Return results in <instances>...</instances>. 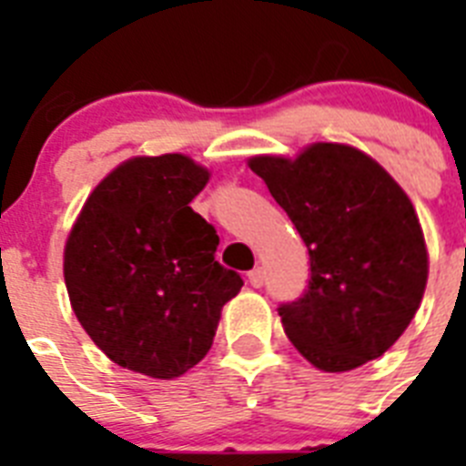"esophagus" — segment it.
Returning a JSON list of instances; mask_svg holds the SVG:
<instances>
[{
	"instance_id": "esophagus-1",
	"label": "esophagus",
	"mask_w": 466,
	"mask_h": 466,
	"mask_svg": "<svg viewBox=\"0 0 466 466\" xmlns=\"http://www.w3.org/2000/svg\"><path fill=\"white\" fill-rule=\"evenodd\" d=\"M247 279H249V284H252V287H263V279H266V270L263 268H254V270H249V275H247Z\"/></svg>"
}]
</instances>
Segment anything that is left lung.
<instances>
[{"instance_id":"8db88e82","label":"left lung","mask_w":466,"mask_h":466,"mask_svg":"<svg viewBox=\"0 0 466 466\" xmlns=\"http://www.w3.org/2000/svg\"><path fill=\"white\" fill-rule=\"evenodd\" d=\"M310 257L306 294L278 308L315 369L352 371L392 348L418 312L430 254L410 198L364 151L315 142L294 158L247 160Z\"/></svg>"}]
</instances>
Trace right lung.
Here are the masks:
<instances>
[{"label":"right lung","mask_w":466,"mask_h":466,"mask_svg":"<svg viewBox=\"0 0 466 466\" xmlns=\"http://www.w3.org/2000/svg\"><path fill=\"white\" fill-rule=\"evenodd\" d=\"M209 170L184 154L135 156L102 179L65 242L69 303L127 371L172 380L212 348L240 275L214 261L217 230L188 208Z\"/></svg>","instance_id":"obj_1"}]
</instances>
